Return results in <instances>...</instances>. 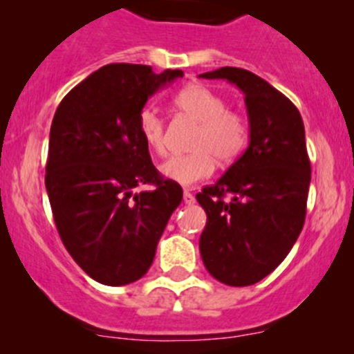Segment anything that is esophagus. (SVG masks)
<instances>
[{
  "mask_svg": "<svg viewBox=\"0 0 354 354\" xmlns=\"http://www.w3.org/2000/svg\"><path fill=\"white\" fill-rule=\"evenodd\" d=\"M183 202H185V203H188V205H190V203H195V197H194V195L190 194V192L185 190V192H183Z\"/></svg>",
  "mask_w": 354,
  "mask_h": 354,
  "instance_id": "esophagus-1",
  "label": "esophagus"
}]
</instances>
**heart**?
<instances>
[{"mask_svg":"<svg viewBox=\"0 0 354 354\" xmlns=\"http://www.w3.org/2000/svg\"><path fill=\"white\" fill-rule=\"evenodd\" d=\"M174 108L197 123L187 156L169 157L160 164L166 180L178 185L198 183L216 171L221 164L236 160L248 144V123L243 114L227 109L226 101L205 85L192 84L181 88L173 99ZM138 131L149 151L157 156L166 152V127L154 108H144L138 114Z\"/></svg>","mask_w":354,"mask_h":354,"instance_id":"1","label":"heart"}]
</instances>
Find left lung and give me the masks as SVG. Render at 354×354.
I'll use <instances>...</instances> for the list:
<instances>
[{
  "label": "left lung",
  "instance_id": "8db88e82",
  "mask_svg": "<svg viewBox=\"0 0 354 354\" xmlns=\"http://www.w3.org/2000/svg\"><path fill=\"white\" fill-rule=\"evenodd\" d=\"M198 77L236 85L250 123L245 154L197 194L207 214L200 255L217 281L250 286L286 259L305 224L312 178L305 127L286 95L252 71L224 66Z\"/></svg>",
  "mask_w": 354,
  "mask_h": 354
}]
</instances>
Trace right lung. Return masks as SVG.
Masks as SVG:
<instances>
[{
	"instance_id": "1",
	"label": "right lung",
	"mask_w": 354,
	"mask_h": 354,
	"mask_svg": "<svg viewBox=\"0 0 354 354\" xmlns=\"http://www.w3.org/2000/svg\"><path fill=\"white\" fill-rule=\"evenodd\" d=\"M181 70L147 65L99 68L59 102L49 133L46 190L63 245L97 283L140 279L154 260L171 214L183 198L164 180L138 131V114ZM140 184H154L134 194Z\"/></svg>"
}]
</instances>
